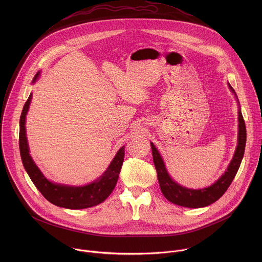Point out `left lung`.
<instances>
[{
    "mask_svg": "<svg viewBox=\"0 0 262 262\" xmlns=\"http://www.w3.org/2000/svg\"><path fill=\"white\" fill-rule=\"evenodd\" d=\"M231 91L233 93V88L229 84ZM238 120H239V132H238V145L231 160L227 170L224 174L211 187L202 188V189H190L187 187H182L179 184L174 183L169 174L166 171L164 166L163 160L155 148L153 143H150L152 149V156L153 162L155 165V169L157 172V179L159 183V187L163 193V195L171 203L187 207V208H202L209 206L219 200L225 191L230 187L231 183L233 182L239 166L241 164L244 150L246 145V127L245 122L242 116V113L238 111Z\"/></svg>",
    "mask_w": 262,
    "mask_h": 262,
    "instance_id": "left-lung-1",
    "label": "left lung"
}]
</instances>
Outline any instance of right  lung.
Returning <instances> with one entry per match:
<instances>
[{
	"label": "right lung",
	"instance_id": "obj_1",
	"mask_svg": "<svg viewBox=\"0 0 262 262\" xmlns=\"http://www.w3.org/2000/svg\"><path fill=\"white\" fill-rule=\"evenodd\" d=\"M39 76V72L34 76L33 82ZM32 95L26 101L20 117V133L19 147L23 165L30 177L34 186L41 194L51 204L67 209H85L103 203L112 192L117 184L119 173L124 160V147H121L114 157L111 164L104 174L96 182L83 187H68L56 185L49 182L39 170L36 164L29 154V148L26 138L25 119L28 112Z\"/></svg>",
	"mask_w": 262,
	"mask_h": 262
}]
</instances>
